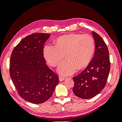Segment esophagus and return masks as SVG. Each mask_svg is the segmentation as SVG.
Here are the masks:
<instances>
[{
    "label": "esophagus",
    "mask_w": 122,
    "mask_h": 122,
    "mask_svg": "<svg viewBox=\"0 0 122 122\" xmlns=\"http://www.w3.org/2000/svg\"><path fill=\"white\" fill-rule=\"evenodd\" d=\"M65 79V77H61V76H60L59 77V80H60V81H64Z\"/></svg>",
    "instance_id": "obj_1"
}]
</instances>
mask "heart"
I'll return each mask as SVG.
<instances>
[{"instance_id": "1", "label": "heart", "mask_w": 122, "mask_h": 122, "mask_svg": "<svg viewBox=\"0 0 122 122\" xmlns=\"http://www.w3.org/2000/svg\"><path fill=\"white\" fill-rule=\"evenodd\" d=\"M55 46L46 45L43 53L46 60L52 67H56L64 58L57 69L61 75L72 74L76 69H82L89 64L94 53L95 44L89 35L70 34L59 36Z\"/></svg>"}]
</instances>
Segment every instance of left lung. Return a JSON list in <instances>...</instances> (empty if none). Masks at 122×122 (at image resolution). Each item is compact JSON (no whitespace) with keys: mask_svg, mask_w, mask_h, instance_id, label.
<instances>
[{"mask_svg":"<svg viewBox=\"0 0 122 122\" xmlns=\"http://www.w3.org/2000/svg\"><path fill=\"white\" fill-rule=\"evenodd\" d=\"M92 32L95 43L94 57L87 67L73 78L74 94L84 99L93 98L100 93L106 84L110 69L107 47L100 36Z\"/></svg>","mask_w":122,"mask_h":122,"instance_id":"obj_1","label":"left lung"}]
</instances>
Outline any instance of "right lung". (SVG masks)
<instances>
[{"instance_id": "1", "label": "right lung", "mask_w": 122, "mask_h": 122, "mask_svg": "<svg viewBox=\"0 0 122 122\" xmlns=\"http://www.w3.org/2000/svg\"><path fill=\"white\" fill-rule=\"evenodd\" d=\"M50 34L35 33L15 47L10 63V78L20 96L35 104L46 101L58 83L57 75L47 67L43 55L44 43Z\"/></svg>"}]
</instances>
